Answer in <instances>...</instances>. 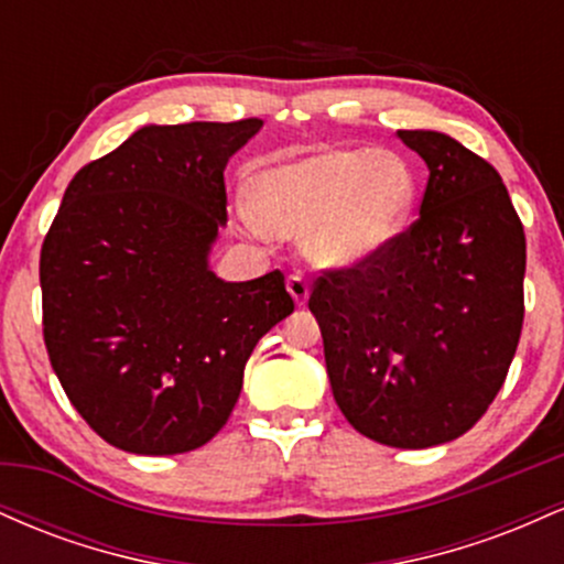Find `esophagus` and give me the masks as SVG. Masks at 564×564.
<instances>
[{"mask_svg":"<svg viewBox=\"0 0 564 564\" xmlns=\"http://www.w3.org/2000/svg\"><path fill=\"white\" fill-rule=\"evenodd\" d=\"M286 289H289V294H291V300H294L296 304H302L307 302V296H310V286H307V281H304L302 275H289L286 278Z\"/></svg>","mask_w":564,"mask_h":564,"instance_id":"esophagus-1","label":"esophagus"}]
</instances>
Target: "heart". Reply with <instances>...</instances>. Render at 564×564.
Segmentation results:
<instances>
[{
  "instance_id": "b5f03b06",
  "label": "heart",
  "mask_w": 564,
  "mask_h": 564,
  "mask_svg": "<svg viewBox=\"0 0 564 564\" xmlns=\"http://www.w3.org/2000/svg\"><path fill=\"white\" fill-rule=\"evenodd\" d=\"M419 180L408 159L371 148L283 153L251 172L243 209L270 236H296L321 270L371 262L408 228Z\"/></svg>"
}]
</instances>
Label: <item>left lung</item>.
I'll use <instances>...</instances> for the list:
<instances>
[{
    "instance_id": "1",
    "label": "left lung",
    "mask_w": 564,
    "mask_h": 564,
    "mask_svg": "<svg viewBox=\"0 0 564 564\" xmlns=\"http://www.w3.org/2000/svg\"><path fill=\"white\" fill-rule=\"evenodd\" d=\"M430 180L419 219L381 254L326 270L310 294L336 405L360 435L432 448L494 403L525 318V230L488 161L398 129Z\"/></svg>"
}]
</instances>
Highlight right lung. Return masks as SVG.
I'll return each instance as SVG.
<instances>
[{
  "label": "right lung",
  "instance_id": "obj_1",
  "mask_svg": "<svg viewBox=\"0 0 564 564\" xmlns=\"http://www.w3.org/2000/svg\"><path fill=\"white\" fill-rule=\"evenodd\" d=\"M260 119L142 127L82 166L39 260L50 364L113 448L196 451L223 430L251 349L294 313L281 270L230 283L209 251L225 166Z\"/></svg>",
  "mask_w": 564,
  "mask_h": 564
}]
</instances>
